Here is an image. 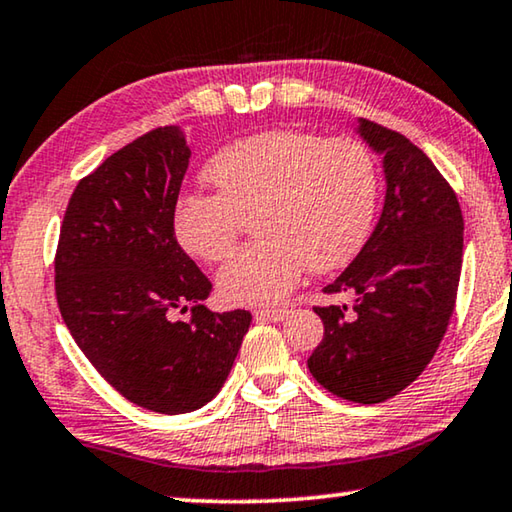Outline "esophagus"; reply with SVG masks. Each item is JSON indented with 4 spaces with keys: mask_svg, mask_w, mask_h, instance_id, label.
<instances>
[{
    "mask_svg": "<svg viewBox=\"0 0 512 512\" xmlns=\"http://www.w3.org/2000/svg\"><path fill=\"white\" fill-rule=\"evenodd\" d=\"M289 315V310L278 308V310H255V319L259 322H282Z\"/></svg>",
    "mask_w": 512,
    "mask_h": 512,
    "instance_id": "34e87169",
    "label": "esophagus"
}]
</instances>
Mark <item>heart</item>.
<instances>
[{"label":"heart","instance_id":"b5f03b06","mask_svg":"<svg viewBox=\"0 0 512 512\" xmlns=\"http://www.w3.org/2000/svg\"><path fill=\"white\" fill-rule=\"evenodd\" d=\"M204 179L216 195L179 197L174 236L190 257L220 264L253 218L257 241L218 273L220 299L232 305L276 303L305 266L326 273L352 262L377 209V163L352 137L266 131L218 151Z\"/></svg>","mask_w":512,"mask_h":512}]
</instances>
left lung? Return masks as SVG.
<instances>
[{"label": "left lung", "mask_w": 512, "mask_h": 512, "mask_svg": "<svg viewBox=\"0 0 512 512\" xmlns=\"http://www.w3.org/2000/svg\"><path fill=\"white\" fill-rule=\"evenodd\" d=\"M354 128L381 156L384 209L361 253L324 287L352 294L354 308H315L324 340L308 368L338 398L377 404L421 375L444 338L460 285L464 220L453 188L416 144L368 119Z\"/></svg>", "instance_id": "8db88e82"}]
</instances>
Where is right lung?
<instances>
[{
    "mask_svg": "<svg viewBox=\"0 0 512 512\" xmlns=\"http://www.w3.org/2000/svg\"><path fill=\"white\" fill-rule=\"evenodd\" d=\"M190 147L156 128L105 158L68 202L55 259L61 317L112 388L156 414H188L216 398L253 322L211 312V282L174 236ZM194 310L190 323L176 319Z\"/></svg>",
    "mask_w": 512,
    "mask_h": 512,
    "instance_id": "1",
    "label": "right lung"
}]
</instances>
